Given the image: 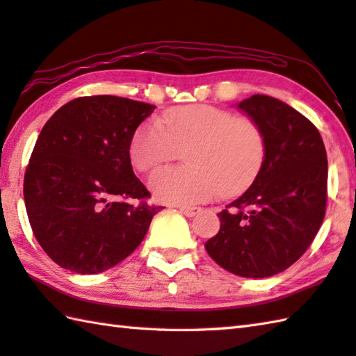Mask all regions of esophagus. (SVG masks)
Wrapping results in <instances>:
<instances>
[{"label":"esophagus","instance_id":"1","mask_svg":"<svg viewBox=\"0 0 356 356\" xmlns=\"http://www.w3.org/2000/svg\"><path fill=\"white\" fill-rule=\"evenodd\" d=\"M177 209H179L180 213H184V215L188 216V218L196 216L197 213L200 211V207H186V205H182V207H177Z\"/></svg>","mask_w":356,"mask_h":356}]
</instances>
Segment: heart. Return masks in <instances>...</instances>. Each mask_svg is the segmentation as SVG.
Wrapping results in <instances>:
<instances>
[{"instance_id": "1", "label": "heart", "mask_w": 356, "mask_h": 356, "mask_svg": "<svg viewBox=\"0 0 356 356\" xmlns=\"http://www.w3.org/2000/svg\"><path fill=\"white\" fill-rule=\"evenodd\" d=\"M185 154V168H161L149 177L160 202L191 205L216 196L236 195L254 182L266 156L261 127L249 118L211 106L168 111L161 124L149 121L135 132L131 160L146 172Z\"/></svg>"}]
</instances>
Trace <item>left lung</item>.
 <instances>
[{
  "mask_svg": "<svg viewBox=\"0 0 356 356\" xmlns=\"http://www.w3.org/2000/svg\"><path fill=\"white\" fill-rule=\"evenodd\" d=\"M236 107L261 127L266 156L249 188L218 213L221 227L205 249L229 273L264 279L299 260L324 221L327 152L313 122L283 101L252 95Z\"/></svg>",
  "mask_w": 356,
  "mask_h": 356,
  "instance_id": "8db88e82",
  "label": "left lung"
}]
</instances>
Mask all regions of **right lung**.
Instances as JSON below:
<instances>
[{
	"label": "right lung",
	"instance_id": "right-lung-1",
	"mask_svg": "<svg viewBox=\"0 0 356 356\" xmlns=\"http://www.w3.org/2000/svg\"><path fill=\"white\" fill-rule=\"evenodd\" d=\"M154 111L118 96H83L43 126L24 174V204L38 244L60 268L77 274L113 268L163 209L146 202L151 195L129 154L135 131Z\"/></svg>",
	"mask_w": 356,
	"mask_h": 356
}]
</instances>
